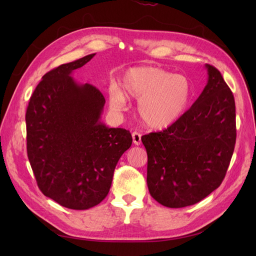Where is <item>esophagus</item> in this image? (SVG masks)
Instances as JSON below:
<instances>
[{
    "mask_svg": "<svg viewBox=\"0 0 256 256\" xmlns=\"http://www.w3.org/2000/svg\"><path fill=\"white\" fill-rule=\"evenodd\" d=\"M132 141H134V144H136V145L141 144V134L136 132V131L132 132Z\"/></svg>",
    "mask_w": 256,
    "mask_h": 256,
    "instance_id": "obj_1",
    "label": "esophagus"
}]
</instances>
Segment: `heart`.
Wrapping results in <instances>:
<instances>
[{
	"instance_id": "b5f03b06",
	"label": "heart",
	"mask_w": 256,
	"mask_h": 256,
	"mask_svg": "<svg viewBox=\"0 0 256 256\" xmlns=\"http://www.w3.org/2000/svg\"><path fill=\"white\" fill-rule=\"evenodd\" d=\"M118 84L109 88V104L114 112L126 109L128 97L138 100V112L147 127L166 129L187 111L192 86L184 74H173L164 68L134 67L122 74Z\"/></svg>"
}]
</instances>
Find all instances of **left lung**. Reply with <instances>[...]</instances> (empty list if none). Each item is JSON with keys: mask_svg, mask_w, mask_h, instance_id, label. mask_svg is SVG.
<instances>
[{"mask_svg": "<svg viewBox=\"0 0 256 256\" xmlns=\"http://www.w3.org/2000/svg\"><path fill=\"white\" fill-rule=\"evenodd\" d=\"M203 92L174 125L142 136L147 187L158 203L182 208L221 184L236 142L235 100L218 69L205 64Z\"/></svg>", "mask_w": 256, "mask_h": 256, "instance_id": "8db88e82", "label": "left lung"}]
</instances>
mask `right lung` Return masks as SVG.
<instances>
[{"label":"right lung","instance_id":"1","mask_svg":"<svg viewBox=\"0 0 256 256\" xmlns=\"http://www.w3.org/2000/svg\"><path fill=\"white\" fill-rule=\"evenodd\" d=\"M96 53L46 74L26 114V150L38 187L66 208L98 205L111 188L116 164L132 144L128 130L102 122L104 97L72 72Z\"/></svg>","mask_w":256,"mask_h":256}]
</instances>
